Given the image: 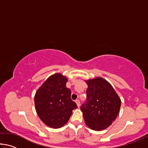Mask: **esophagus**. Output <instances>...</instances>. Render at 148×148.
<instances>
[{
  "mask_svg": "<svg viewBox=\"0 0 148 148\" xmlns=\"http://www.w3.org/2000/svg\"><path fill=\"white\" fill-rule=\"evenodd\" d=\"M76 104H77V106H78V107H79V106H80V102H79V100L78 99L76 100Z\"/></svg>",
  "mask_w": 148,
  "mask_h": 148,
  "instance_id": "esophagus-1",
  "label": "esophagus"
}]
</instances>
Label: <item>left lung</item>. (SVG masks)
<instances>
[{
    "label": "left lung",
    "instance_id": "left-lung-1",
    "mask_svg": "<svg viewBox=\"0 0 148 148\" xmlns=\"http://www.w3.org/2000/svg\"><path fill=\"white\" fill-rule=\"evenodd\" d=\"M87 101L80 109L87 127L100 131L112 125L119 114L121 101L108 82L101 77L86 80Z\"/></svg>",
    "mask_w": 148,
    "mask_h": 148
}]
</instances>
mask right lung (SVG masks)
<instances>
[{
    "instance_id": "1",
    "label": "right lung",
    "mask_w": 148,
    "mask_h": 148,
    "mask_svg": "<svg viewBox=\"0 0 148 148\" xmlns=\"http://www.w3.org/2000/svg\"><path fill=\"white\" fill-rule=\"evenodd\" d=\"M66 77L60 73L49 76L37 90L34 96L36 113L42 121L51 128L58 129L68 122L72 110L77 108L67 88Z\"/></svg>"
}]
</instances>
